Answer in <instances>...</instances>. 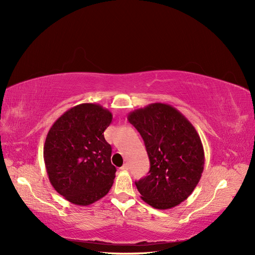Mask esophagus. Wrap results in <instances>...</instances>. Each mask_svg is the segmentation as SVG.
Segmentation results:
<instances>
[{"mask_svg":"<svg viewBox=\"0 0 255 255\" xmlns=\"http://www.w3.org/2000/svg\"><path fill=\"white\" fill-rule=\"evenodd\" d=\"M121 170L123 171H128V164H125L122 167H121Z\"/></svg>","mask_w":255,"mask_h":255,"instance_id":"1","label":"esophagus"}]
</instances>
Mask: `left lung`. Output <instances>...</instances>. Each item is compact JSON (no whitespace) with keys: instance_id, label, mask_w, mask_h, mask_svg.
Here are the masks:
<instances>
[{"instance_id":"left-lung-1","label":"left lung","mask_w":255,"mask_h":255,"mask_svg":"<svg viewBox=\"0 0 255 255\" xmlns=\"http://www.w3.org/2000/svg\"><path fill=\"white\" fill-rule=\"evenodd\" d=\"M128 120L139 132L150 170L135 182L141 199L157 210L179 205L198 185L204 167V150L194 126L174 107L152 103L130 112Z\"/></svg>"}]
</instances>
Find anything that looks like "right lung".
I'll return each mask as SVG.
<instances>
[{"mask_svg":"<svg viewBox=\"0 0 255 255\" xmlns=\"http://www.w3.org/2000/svg\"><path fill=\"white\" fill-rule=\"evenodd\" d=\"M112 119V113L100 104L83 103L51 127L43 146L44 164L52 186L69 202L92 204L113 186L116 167L103 134Z\"/></svg>","mask_w":255,"mask_h":255,"instance_id":"right-lung-1","label":"right lung"}]
</instances>
